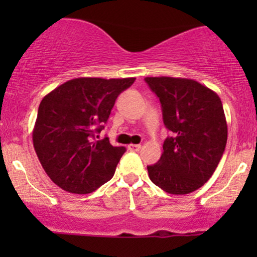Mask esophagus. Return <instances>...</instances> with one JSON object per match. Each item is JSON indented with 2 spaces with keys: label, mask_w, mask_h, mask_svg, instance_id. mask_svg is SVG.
<instances>
[{
  "label": "esophagus",
  "mask_w": 257,
  "mask_h": 257,
  "mask_svg": "<svg viewBox=\"0 0 257 257\" xmlns=\"http://www.w3.org/2000/svg\"><path fill=\"white\" fill-rule=\"evenodd\" d=\"M142 145L141 144H129L128 145V149L132 150V152H138V150H141Z\"/></svg>",
  "instance_id": "1"
}]
</instances>
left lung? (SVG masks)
<instances>
[{
    "label": "left lung",
    "instance_id": "obj_1",
    "mask_svg": "<svg viewBox=\"0 0 257 257\" xmlns=\"http://www.w3.org/2000/svg\"><path fill=\"white\" fill-rule=\"evenodd\" d=\"M158 95L165 139L159 162L148 167L150 180L169 194L193 193L211 178L224 154L227 124L219 95L194 79L147 77Z\"/></svg>",
    "mask_w": 257,
    "mask_h": 257
}]
</instances>
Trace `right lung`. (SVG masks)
Instances as JSON below:
<instances>
[{
    "mask_svg": "<svg viewBox=\"0 0 257 257\" xmlns=\"http://www.w3.org/2000/svg\"><path fill=\"white\" fill-rule=\"evenodd\" d=\"M134 80L74 78L41 100L33 147L56 185L68 193L89 194L113 178L125 148L113 147L108 138L95 141V134L104 128L118 95Z\"/></svg>",
    "mask_w": 257,
    "mask_h": 257,
    "instance_id": "right-lung-1",
    "label": "right lung"
}]
</instances>
